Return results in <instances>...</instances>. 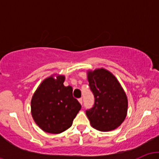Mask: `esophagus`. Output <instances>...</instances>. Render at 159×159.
Segmentation results:
<instances>
[{"instance_id": "1", "label": "esophagus", "mask_w": 159, "mask_h": 159, "mask_svg": "<svg viewBox=\"0 0 159 159\" xmlns=\"http://www.w3.org/2000/svg\"><path fill=\"white\" fill-rule=\"evenodd\" d=\"M78 102H79L82 105V104H83V98H78Z\"/></svg>"}]
</instances>
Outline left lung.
Instances as JSON below:
<instances>
[{"label":"left lung","instance_id":"left-lung-1","mask_svg":"<svg viewBox=\"0 0 159 159\" xmlns=\"http://www.w3.org/2000/svg\"><path fill=\"white\" fill-rule=\"evenodd\" d=\"M87 77L95 98L93 106L86 110L91 125L102 132L114 130L126 116V95L116 78L105 69L88 72Z\"/></svg>","mask_w":159,"mask_h":159}]
</instances>
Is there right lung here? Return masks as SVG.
<instances>
[{"label":"right lung","instance_id":"obj_1","mask_svg":"<svg viewBox=\"0 0 159 159\" xmlns=\"http://www.w3.org/2000/svg\"><path fill=\"white\" fill-rule=\"evenodd\" d=\"M64 76L50 77L40 84L33 96L31 113L40 129L58 134L72 125L81 105L72 96V87L63 85Z\"/></svg>","mask_w":159,"mask_h":159}]
</instances>
